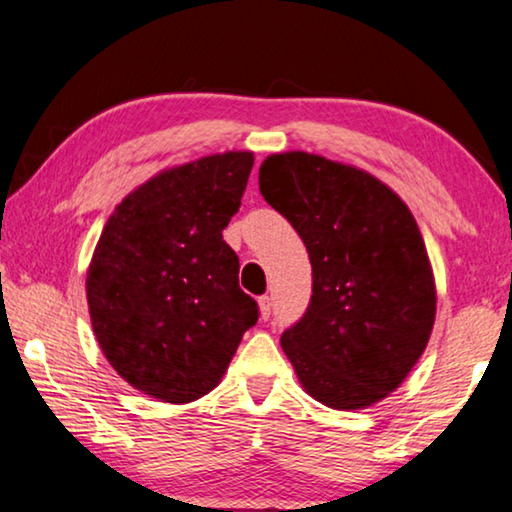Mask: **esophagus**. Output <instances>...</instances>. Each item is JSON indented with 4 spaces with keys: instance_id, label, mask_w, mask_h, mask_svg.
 <instances>
[{
    "instance_id": "34e87169",
    "label": "esophagus",
    "mask_w": 512,
    "mask_h": 512,
    "mask_svg": "<svg viewBox=\"0 0 512 512\" xmlns=\"http://www.w3.org/2000/svg\"><path fill=\"white\" fill-rule=\"evenodd\" d=\"M258 309H261V318H265V321H268L270 314H272V300L268 298V295L258 298Z\"/></svg>"
}]
</instances>
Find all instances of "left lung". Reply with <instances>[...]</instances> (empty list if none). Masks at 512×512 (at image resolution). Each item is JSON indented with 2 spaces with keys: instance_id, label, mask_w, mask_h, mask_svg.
I'll use <instances>...</instances> for the list:
<instances>
[{
  "instance_id": "obj_1",
  "label": "left lung",
  "mask_w": 512,
  "mask_h": 512,
  "mask_svg": "<svg viewBox=\"0 0 512 512\" xmlns=\"http://www.w3.org/2000/svg\"><path fill=\"white\" fill-rule=\"evenodd\" d=\"M258 187L311 263L309 307L281 335L302 388L330 409L381 402L425 351L436 314L411 210L374 175L307 152L270 154Z\"/></svg>"
}]
</instances>
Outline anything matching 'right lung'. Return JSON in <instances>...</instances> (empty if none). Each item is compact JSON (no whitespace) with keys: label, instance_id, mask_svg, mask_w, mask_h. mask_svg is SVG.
<instances>
[{"label":"right lung","instance_id":"add662e5","mask_svg":"<svg viewBox=\"0 0 512 512\" xmlns=\"http://www.w3.org/2000/svg\"><path fill=\"white\" fill-rule=\"evenodd\" d=\"M251 152L168 168L140 184L103 226L87 305L103 355L133 388L187 404L217 388L258 321L221 231L240 210Z\"/></svg>","mask_w":512,"mask_h":512}]
</instances>
